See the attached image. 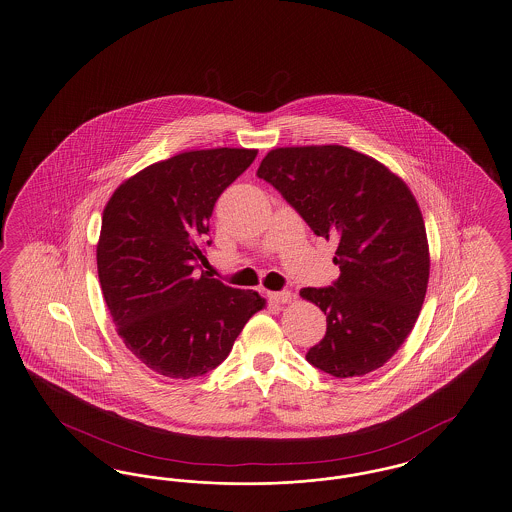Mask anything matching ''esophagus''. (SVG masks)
<instances>
[{"label": "esophagus", "mask_w": 512, "mask_h": 512, "mask_svg": "<svg viewBox=\"0 0 512 512\" xmlns=\"http://www.w3.org/2000/svg\"><path fill=\"white\" fill-rule=\"evenodd\" d=\"M268 299L276 305H284V303L291 301V291H287V289H284V291H268Z\"/></svg>", "instance_id": "1"}]
</instances>
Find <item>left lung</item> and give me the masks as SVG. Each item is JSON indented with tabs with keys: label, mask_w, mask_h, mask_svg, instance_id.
Wrapping results in <instances>:
<instances>
[{
	"label": "left lung",
	"mask_w": 512,
	"mask_h": 512,
	"mask_svg": "<svg viewBox=\"0 0 512 512\" xmlns=\"http://www.w3.org/2000/svg\"><path fill=\"white\" fill-rule=\"evenodd\" d=\"M257 177L272 184L316 236L339 242V278L303 287L328 316L308 364L345 379L381 368L406 341L429 284L425 223L408 186L347 146L270 150Z\"/></svg>",
	"instance_id": "1"
}]
</instances>
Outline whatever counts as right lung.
<instances>
[{"label": "right lung", "instance_id": "1", "mask_svg": "<svg viewBox=\"0 0 512 512\" xmlns=\"http://www.w3.org/2000/svg\"><path fill=\"white\" fill-rule=\"evenodd\" d=\"M255 156L247 148L183 152L125 181L104 207L97 268L106 307L125 347L164 377L217 368L265 307L257 291L196 274L215 202Z\"/></svg>", "mask_w": 512, "mask_h": 512}]
</instances>
